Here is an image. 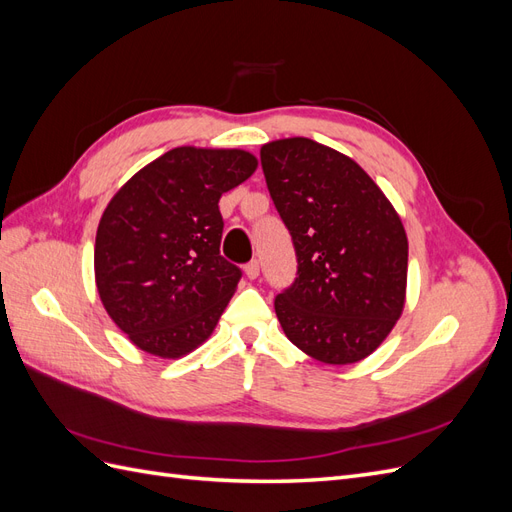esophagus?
<instances>
[{
	"instance_id": "1",
	"label": "esophagus",
	"mask_w": 512,
	"mask_h": 512,
	"mask_svg": "<svg viewBox=\"0 0 512 512\" xmlns=\"http://www.w3.org/2000/svg\"><path fill=\"white\" fill-rule=\"evenodd\" d=\"M245 275L250 277V280H256V277L260 275V265H258V260L247 262V265H245Z\"/></svg>"
}]
</instances>
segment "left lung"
Segmentation results:
<instances>
[{
    "label": "left lung",
    "instance_id": "left-lung-1",
    "mask_svg": "<svg viewBox=\"0 0 512 512\" xmlns=\"http://www.w3.org/2000/svg\"><path fill=\"white\" fill-rule=\"evenodd\" d=\"M260 164L297 252V277L275 297L286 337L320 363L365 359L404 312V224L359 164L312 138L262 145Z\"/></svg>",
    "mask_w": 512,
    "mask_h": 512
}]
</instances>
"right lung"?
Masks as SVG:
<instances>
[{"instance_id":"right-lung-1","label":"right lung","mask_w":512,"mask_h":512,"mask_svg":"<svg viewBox=\"0 0 512 512\" xmlns=\"http://www.w3.org/2000/svg\"><path fill=\"white\" fill-rule=\"evenodd\" d=\"M256 166L243 149L177 147L108 203L96 235V286L134 346L179 359L213 333L241 280L220 254L218 203Z\"/></svg>"}]
</instances>
